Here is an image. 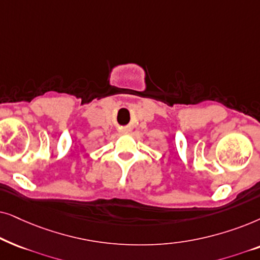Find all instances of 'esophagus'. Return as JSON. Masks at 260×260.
I'll list each match as a JSON object with an SVG mask.
<instances>
[{"mask_svg": "<svg viewBox=\"0 0 260 260\" xmlns=\"http://www.w3.org/2000/svg\"><path fill=\"white\" fill-rule=\"evenodd\" d=\"M121 132L128 133V132H129V129H128V128H121Z\"/></svg>", "mask_w": 260, "mask_h": 260, "instance_id": "34e87169", "label": "esophagus"}]
</instances>
